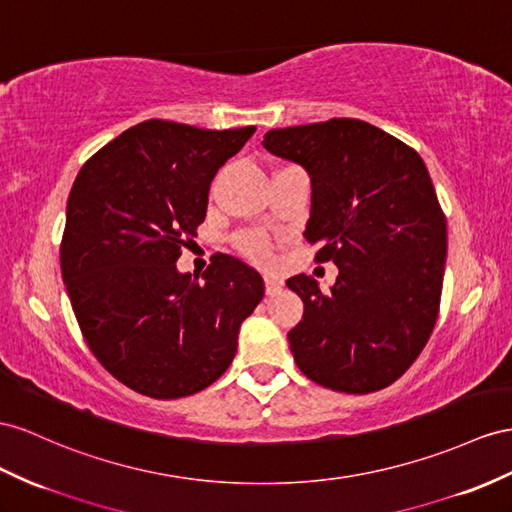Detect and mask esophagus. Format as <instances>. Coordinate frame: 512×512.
Wrapping results in <instances>:
<instances>
[{
    "mask_svg": "<svg viewBox=\"0 0 512 512\" xmlns=\"http://www.w3.org/2000/svg\"><path fill=\"white\" fill-rule=\"evenodd\" d=\"M264 283H266L268 296H274L283 290V281L279 277H274V274H264Z\"/></svg>",
    "mask_w": 512,
    "mask_h": 512,
    "instance_id": "obj_1",
    "label": "esophagus"
}]
</instances>
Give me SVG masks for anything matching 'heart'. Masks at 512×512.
I'll return each mask as SVG.
<instances>
[{"mask_svg":"<svg viewBox=\"0 0 512 512\" xmlns=\"http://www.w3.org/2000/svg\"><path fill=\"white\" fill-rule=\"evenodd\" d=\"M238 248L248 259L259 261V264H264V261L270 259V242L266 235H261V233L238 235Z\"/></svg>","mask_w":512,"mask_h":512,"instance_id":"1","label":"heart"}]
</instances>
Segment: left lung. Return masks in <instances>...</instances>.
<instances>
[{"mask_svg": "<svg viewBox=\"0 0 512 512\" xmlns=\"http://www.w3.org/2000/svg\"><path fill=\"white\" fill-rule=\"evenodd\" d=\"M264 147L311 177L305 238L337 281L287 279L305 303L287 333L307 378L344 393L389 387L411 368L435 329L448 229L422 157L359 119L270 129Z\"/></svg>", "mask_w": 512, "mask_h": 512, "instance_id": "left-lung-1", "label": "left lung"}]
</instances>
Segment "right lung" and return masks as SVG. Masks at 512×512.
<instances>
[{
    "label": "right lung",
    "instance_id": "obj_1",
    "mask_svg": "<svg viewBox=\"0 0 512 512\" xmlns=\"http://www.w3.org/2000/svg\"><path fill=\"white\" fill-rule=\"evenodd\" d=\"M253 134L151 119L73 181L62 281L97 361L142 396L173 400L218 381L264 298L259 272L231 255H214L201 281L175 266L205 220L209 183Z\"/></svg>",
    "mask_w": 512,
    "mask_h": 512
}]
</instances>
